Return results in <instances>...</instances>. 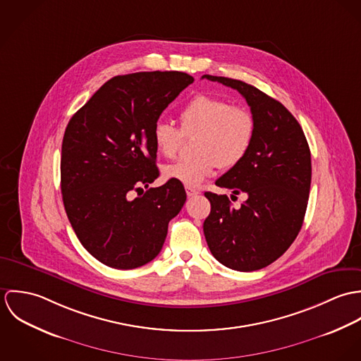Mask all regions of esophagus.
Segmentation results:
<instances>
[{
  "label": "esophagus",
  "instance_id": "esophagus-1",
  "mask_svg": "<svg viewBox=\"0 0 361 361\" xmlns=\"http://www.w3.org/2000/svg\"><path fill=\"white\" fill-rule=\"evenodd\" d=\"M200 192L199 190H196V189H193V188H186V195H188V197H193V196H197Z\"/></svg>",
  "mask_w": 361,
  "mask_h": 361
}]
</instances>
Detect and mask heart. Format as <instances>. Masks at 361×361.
I'll return each instance as SVG.
<instances>
[{
  "label": "heart",
  "instance_id": "obj_1",
  "mask_svg": "<svg viewBox=\"0 0 361 361\" xmlns=\"http://www.w3.org/2000/svg\"><path fill=\"white\" fill-rule=\"evenodd\" d=\"M179 119L180 129L171 122L158 121L153 140L159 154L173 158L180 150L183 135H196L193 152L197 154L162 168L165 179L186 188H197L218 165L232 168L239 164L249 153L256 133V119L249 108L208 94L195 96L182 108Z\"/></svg>",
  "mask_w": 361,
  "mask_h": 361
}]
</instances>
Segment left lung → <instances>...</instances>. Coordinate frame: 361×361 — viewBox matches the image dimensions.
<instances>
[{"label":"left lung","instance_id":"8db88e82","mask_svg":"<svg viewBox=\"0 0 361 361\" xmlns=\"http://www.w3.org/2000/svg\"><path fill=\"white\" fill-rule=\"evenodd\" d=\"M238 90L256 119L249 153L215 185L246 193L233 208L226 195L206 192L211 212L203 224L209 252L236 271L261 269L281 257L299 235L311 183L309 143L296 118L275 99L242 80L204 75Z\"/></svg>","mask_w":361,"mask_h":361}]
</instances>
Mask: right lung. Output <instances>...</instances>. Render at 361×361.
<instances>
[{"label": "right lung", "instance_id": "right-lung-1", "mask_svg": "<svg viewBox=\"0 0 361 361\" xmlns=\"http://www.w3.org/2000/svg\"><path fill=\"white\" fill-rule=\"evenodd\" d=\"M193 82L190 75L176 71L115 76L65 129L63 207L83 247L111 268L133 269L154 259L169 221L186 202L179 182L149 185L159 176L153 128L162 111ZM132 191L140 196L129 200Z\"/></svg>", "mask_w": 361, "mask_h": 361}]
</instances>
